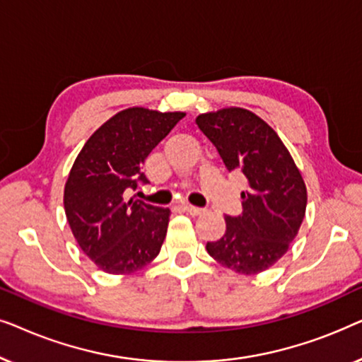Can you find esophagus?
<instances>
[{
  "instance_id": "34e87169",
  "label": "esophagus",
  "mask_w": 362,
  "mask_h": 362,
  "mask_svg": "<svg viewBox=\"0 0 362 362\" xmlns=\"http://www.w3.org/2000/svg\"><path fill=\"white\" fill-rule=\"evenodd\" d=\"M185 209H186V212H189L191 216H199V214H202V212H204L202 207H196V206H191V204H186Z\"/></svg>"
}]
</instances>
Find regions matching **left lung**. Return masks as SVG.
Instances as JSON below:
<instances>
[{
  "label": "left lung",
  "instance_id": "1",
  "mask_svg": "<svg viewBox=\"0 0 362 362\" xmlns=\"http://www.w3.org/2000/svg\"><path fill=\"white\" fill-rule=\"evenodd\" d=\"M197 127L216 146L227 171L240 170L249 189L242 214L226 216V234L207 242L212 259L255 275L286 254L306 211V186L293 158L272 127L245 108L202 113Z\"/></svg>",
  "mask_w": 362,
  "mask_h": 362
}]
</instances>
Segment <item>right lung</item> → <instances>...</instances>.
<instances>
[{
    "mask_svg": "<svg viewBox=\"0 0 362 362\" xmlns=\"http://www.w3.org/2000/svg\"><path fill=\"white\" fill-rule=\"evenodd\" d=\"M185 115L127 108L103 123L74 161L64 209L83 254L107 274H133L160 254L170 209L128 194L146 185L143 163Z\"/></svg>",
    "mask_w": 362,
    "mask_h": 362,
    "instance_id": "1",
    "label": "right lung"
}]
</instances>
